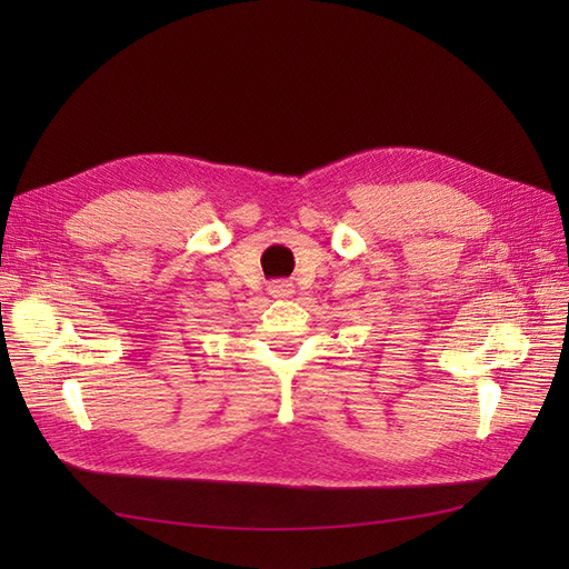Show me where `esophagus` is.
<instances>
[{"mask_svg":"<svg viewBox=\"0 0 569 569\" xmlns=\"http://www.w3.org/2000/svg\"><path fill=\"white\" fill-rule=\"evenodd\" d=\"M268 291H270L272 299H289L291 295H295V284L287 282V280H274V282H270Z\"/></svg>","mask_w":569,"mask_h":569,"instance_id":"esophagus-1","label":"esophagus"}]
</instances>
